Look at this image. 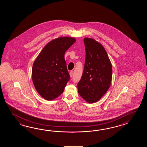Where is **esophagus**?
<instances>
[{
  "label": "esophagus",
  "mask_w": 147,
  "mask_h": 147,
  "mask_svg": "<svg viewBox=\"0 0 147 147\" xmlns=\"http://www.w3.org/2000/svg\"><path fill=\"white\" fill-rule=\"evenodd\" d=\"M73 74H74V72H73L72 71L69 72V75H70V77H72V76H73Z\"/></svg>",
  "instance_id": "obj_1"
}]
</instances>
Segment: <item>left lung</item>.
Masks as SVG:
<instances>
[{
    "instance_id": "8db88e82",
    "label": "left lung",
    "mask_w": 147,
    "mask_h": 147,
    "mask_svg": "<svg viewBox=\"0 0 147 147\" xmlns=\"http://www.w3.org/2000/svg\"><path fill=\"white\" fill-rule=\"evenodd\" d=\"M86 59L78 93L85 101L94 103L109 89L112 80V65L105 48L90 38H84Z\"/></svg>"
}]
</instances>
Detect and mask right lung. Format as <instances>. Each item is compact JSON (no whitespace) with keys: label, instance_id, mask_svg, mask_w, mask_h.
<instances>
[{"label":"right lung","instance_id":"1","mask_svg":"<svg viewBox=\"0 0 147 147\" xmlns=\"http://www.w3.org/2000/svg\"><path fill=\"white\" fill-rule=\"evenodd\" d=\"M76 41L75 38L69 37L54 39L34 60L32 79L38 93L45 99L53 100L63 92L70 79L64 55Z\"/></svg>","mask_w":147,"mask_h":147}]
</instances>
